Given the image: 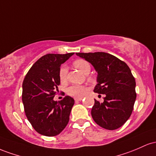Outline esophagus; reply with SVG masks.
Instances as JSON below:
<instances>
[{
    "label": "esophagus",
    "instance_id": "34e87169",
    "mask_svg": "<svg viewBox=\"0 0 156 156\" xmlns=\"http://www.w3.org/2000/svg\"><path fill=\"white\" fill-rule=\"evenodd\" d=\"M82 99H83L82 98H75L74 100H75V101H81Z\"/></svg>",
    "mask_w": 156,
    "mask_h": 156
}]
</instances>
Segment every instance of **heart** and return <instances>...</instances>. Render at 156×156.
<instances>
[{"mask_svg":"<svg viewBox=\"0 0 156 156\" xmlns=\"http://www.w3.org/2000/svg\"><path fill=\"white\" fill-rule=\"evenodd\" d=\"M73 66L76 69H78L80 71H81L85 74H88L89 72L90 71V69H91L89 62L83 59H78L75 60L73 62ZM67 68L65 66H61L58 72L59 81L61 83H63L66 81V80H67ZM86 90L87 87L84 86V85H73L68 87L67 94L73 97L82 98L86 92Z\"/></svg>","mask_w":156,"mask_h":156,"instance_id":"b5f03b06","label":"heart"}]
</instances>
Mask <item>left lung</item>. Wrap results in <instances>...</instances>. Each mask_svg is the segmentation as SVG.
I'll return each instance as SVG.
<instances>
[{
  "label": "left lung",
  "mask_w": 156,
  "mask_h": 156,
  "mask_svg": "<svg viewBox=\"0 0 156 156\" xmlns=\"http://www.w3.org/2000/svg\"><path fill=\"white\" fill-rule=\"evenodd\" d=\"M97 71L94 91L105 94L104 101L94 99L91 116L103 128H119L130 118L136 99V81L130 68L115 56L105 52L76 53Z\"/></svg>",
  "instance_id": "left-lung-1"
}]
</instances>
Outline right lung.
<instances>
[{"instance_id":"right-lung-1","label":"right lung","mask_w":156,"mask_h":156,"mask_svg":"<svg viewBox=\"0 0 156 156\" xmlns=\"http://www.w3.org/2000/svg\"><path fill=\"white\" fill-rule=\"evenodd\" d=\"M74 53L48 54L31 66L23 82L22 101L28 120L38 133L55 136L69 121L74 99L66 96L54 101L60 84L58 72L61 64Z\"/></svg>"}]
</instances>
